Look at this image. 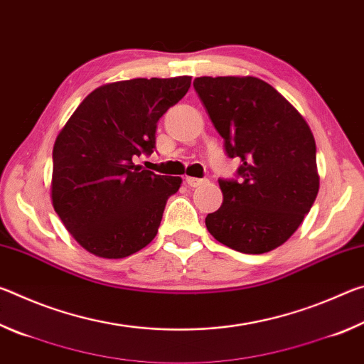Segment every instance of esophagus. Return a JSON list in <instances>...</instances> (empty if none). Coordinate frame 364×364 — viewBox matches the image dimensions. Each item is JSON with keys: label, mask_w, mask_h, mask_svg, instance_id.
<instances>
[{"label": "esophagus", "mask_w": 364, "mask_h": 364, "mask_svg": "<svg viewBox=\"0 0 364 364\" xmlns=\"http://www.w3.org/2000/svg\"><path fill=\"white\" fill-rule=\"evenodd\" d=\"M186 183L189 184L191 188H197V186H202V184H205L207 180H204V178H191V176H188Z\"/></svg>", "instance_id": "1"}]
</instances>
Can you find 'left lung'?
Masks as SVG:
<instances>
[{
  "mask_svg": "<svg viewBox=\"0 0 364 364\" xmlns=\"http://www.w3.org/2000/svg\"><path fill=\"white\" fill-rule=\"evenodd\" d=\"M208 117L239 157L241 181L218 180L223 202L205 226L218 242L242 254H267L301 225L319 191L316 144L304 117L257 77L194 80Z\"/></svg>",
  "mask_w": 364,
  "mask_h": 364,
  "instance_id": "8db88e82",
  "label": "left lung"
}]
</instances>
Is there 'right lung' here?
Instances as JSON below:
<instances>
[{"label":"right lung","instance_id":"1","mask_svg":"<svg viewBox=\"0 0 364 364\" xmlns=\"http://www.w3.org/2000/svg\"><path fill=\"white\" fill-rule=\"evenodd\" d=\"M189 86L188 75L106 83L85 97L59 132L51 202L90 254L125 258L157 236L181 178L156 175L134 162L156 149L159 119Z\"/></svg>","mask_w":364,"mask_h":364}]
</instances>
